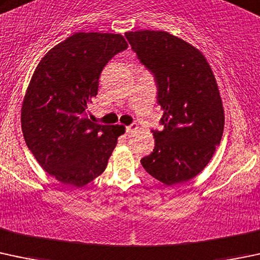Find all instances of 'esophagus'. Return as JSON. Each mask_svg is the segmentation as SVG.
<instances>
[{
    "label": "esophagus",
    "mask_w": 260,
    "mask_h": 260,
    "mask_svg": "<svg viewBox=\"0 0 260 260\" xmlns=\"http://www.w3.org/2000/svg\"><path fill=\"white\" fill-rule=\"evenodd\" d=\"M137 129H138V125L136 124V123H133V124H129L125 127V132H127L128 135H131V133H133L135 131H137Z\"/></svg>",
    "instance_id": "1"
}]
</instances>
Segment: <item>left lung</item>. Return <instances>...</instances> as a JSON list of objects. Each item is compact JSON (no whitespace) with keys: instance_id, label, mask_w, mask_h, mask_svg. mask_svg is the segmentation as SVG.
I'll use <instances>...</instances> for the list:
<instances>
[{"instance_id":"8db88e82","label":"left lung","mask_w":260,"mask_h":260,"mask_svg":"<svg viewBox=\"0 0 260 260\" xmlns=\"http://www.w3.org/2000/svg\"><path fill=\"white\" fill-rule=\"evenodd\" d=\"M139 62L157 84L162 129L141 163L167 185L187 182L208 165L219 146L224 111L214 75L197 48L163 31L125 32Z\"/></svg>"}]
</instances>
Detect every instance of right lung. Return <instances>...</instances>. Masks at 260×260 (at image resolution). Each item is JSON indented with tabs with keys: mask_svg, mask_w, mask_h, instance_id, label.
Instances as JSON below:
<instances>
[{
	"mask_svg": "<svg viewBox=\"0 0 260 260\" xmlns=\"http://www.w3.org/2000/svg\"><path fill=\"white\" fill-rule=\"evenodd\" d=\"M121 35L75 34L35 71L21 112L24 141L40 166L63 184L83 187L103 173L123 125L88 119L87 106L112 57L127 50Z\"/></svg>",
	"mask_w": 260,
	"mask_h": 260,
	"instance_id": "1",
	"label": "right lung"
}]
</instances>
